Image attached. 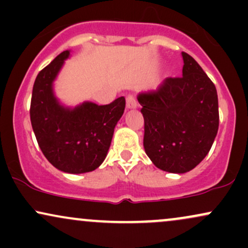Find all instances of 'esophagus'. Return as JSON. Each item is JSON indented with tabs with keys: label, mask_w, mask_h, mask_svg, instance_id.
Segmentation results:
<instances>
[{
	"label": "esophagus",
	"mask_w": 248,
	"mask_h": 248,
	"mask_svg": "<svg viewBox=\"0 0 248 248\" xmlns=\"http://www.w3.org/2000/svg\"><path fill=\"white\" fill-rule=\"evenodd\" d=\"M126 101H127V107L128 108H136L138 106V102H136L135 98H134V95H127L126 98Z\"/></svg>",
	"instance_id": "34e87169"
}]
</instances>
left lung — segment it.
I'll return each mask as SVG.
<instances>
[{"label":"left lung","instance_id":"1","mask_svg":"<svg viewBox=\"0 0 248 248\" xmlns=\"http://www.w3.org/2000/svg\"><path fill=\"white\" fill-rule=\"evenodd\" d=\"M183 56V76L167 78L138 100L144 119L143 147L158 169L183 173L211 149L219 127L215 84L191 56Z\"/></svg>","mask_w":248,"mask_h":248}]
</instances>
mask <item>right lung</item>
<instances>
[{
    "label": "right lung",
    "instance_id": "obj_1",
    "mask_svg": "<svg viewBox=\"0 0 248 248\" xmlns=\"http://www.w3.org/2000/svg\"><path fill=\"white\" fill-rule=\"evenodd\" d=\"M70 55L64 51L36 77L30 104L33 133L47 161L69 173L95 170L104 162L115 124L126 107L124 96L108 105L85 102L75 109L58 104L52 81Z\"/></svg>",
    "mask_w": 248,
    "mask_h": 248
}]
</instances>
